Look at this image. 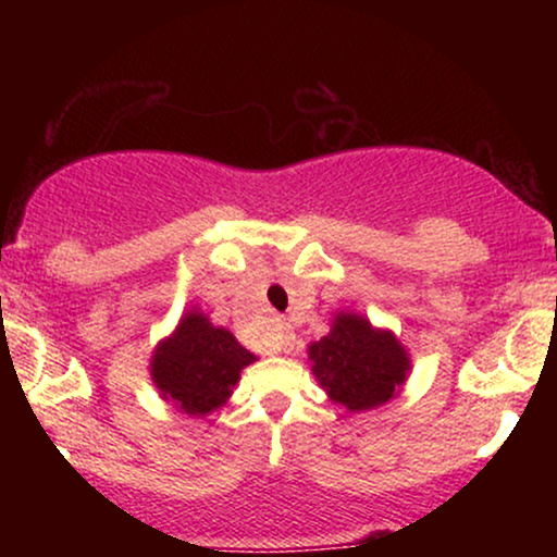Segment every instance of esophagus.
I'll list each match as a JSON object with an SVG mask.
<instances>
[{
  "label": "esophagus",
  "instance_id": "1",
  "mask_svg": "<svg viewBox=\"0 0 557 557\" xmlns=\"http://www.w3.org/2000/svg\"><path fill=\"white\" fill-rule=\"evenodd\" d=\"M277 345H280V350H283V354H290V350L296 348V337H293V332L280 330V335H277Z\"/></svg>",
  "mask_w": 557,
  "mask_h": 557
}]
</instances>
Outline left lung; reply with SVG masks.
<instances>
[{
	"instance_id": "left-lung-1",
	"label": "left lung",
	"mask_w": 557,
	"mask_h": 557,
	"mask_svg": "<svg viewBox=\"0 0 557 557\" xmlns=\"http://www.w3.org/2000/svg\"><path fill=\"white\" fill-rule=\"evenodd\" d=\"M309 361L319 387L350 413L398 398L413 369L398 335L356 311H337L327 335L309 345Z\"/></svg>"
}]
</instances>
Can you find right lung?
<instances>
[{"label":"right lung","instance_id":"add662e5","mask_svg":"<svg viewBox=\"0 0 557 557\" xmlns=\"http://www.w3.org/2000/svg\"><path fill=\"white\" fill-rule=\"evenodd\" d=\"M257 356L235 335L203 314L188 309L168 337L157 343L149 374L159 398L188 417H209L222 408L238 385L240 372Z\"/></svg>","mask_w":557,"mask_h":557}]
</instances>
